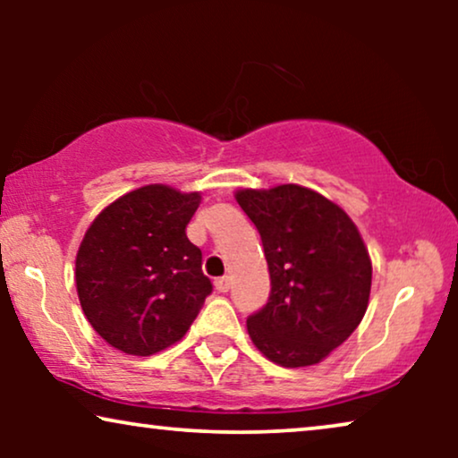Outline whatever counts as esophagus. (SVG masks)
<instances>
[{
  "label": "esophagus",
  "mask_w": 458,
  "mask_h": 458,
  "mask_svg": "<svg viewBox=\"0 0 458 458\" xmlns=\"http://www.w3.org/2000/svg\"><path fill=\"white\" fill-rule=\"evenodd\" d=\"M215 287H216V292H221V293L229 292V287H231V279H229V277H218V279L215 281Z\"/></svg>",
  "instance_id": "1"
}]
</instances>
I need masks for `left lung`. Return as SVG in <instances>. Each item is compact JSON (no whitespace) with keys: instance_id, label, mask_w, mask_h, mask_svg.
<instances>
[{"instance_id":"1","label":"left lung","mask_w":458,"mask_h":458,"mask_svg":"<svg viewBox=\"0 0 458 458\" xmlns=\"http://www.w3.org/2000/svg\"><path fill=\"white\" fill-rule=\"evenodd\" d=\"M259 229L271 296L248 334L281 367L317 365L352 335L371 293V259L346 212L302 185L237 190Z\"/></svg>"}]
</instances>
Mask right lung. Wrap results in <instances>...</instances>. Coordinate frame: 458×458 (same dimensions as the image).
Listing matches in <instances>:
<instances>
[{
  "instance_id": "right-lung-1",
  "label": "right lung",
  "mask_w": 458,
  "mask_h": 458,
  "mask_svg": "<svg viewBox=\"0 0 458 458\" xmlns=\"http://www.w3.org/2000/svg\"><path fill=\"white\" fill-rule=\"evenodd\" d=\"M199 191L152 183L124 193L93 218L74 281L91 327L124 354L149 356L187 334L212 292L202 252L185 227Z\"/></svg>"
}]
</instances>
